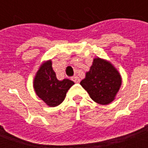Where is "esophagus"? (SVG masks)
Listing matches in <instances>:
<instances>
[{
  "mask_svg": "<svg viewBox=\"0 0 148 148\" xmlns=\"http://www.w3.org/2000/svg\"><path fill=\"white\" fill-rule=\"evenodd\" d=\"M71 79L74 81L75 83H78V82H80V78L77 77V76H74V77H72Z\"/></svg>",
  "mask_w": 148,
  "mask_h": 148,
  "instance_id": "esophagus-1",
  "label": "esophagus"
}]
</instances>
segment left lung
<instances>
[{
  "label": "left lung",
  "mask_w": 148,
  "mask_h": 148,
  "mask_svg": "<svg viewBox=\"0 0 148 148\" xmlns=\"http://www.w3.org/2000/svg\"><path fill=\"white\" fill-rule=\"evenodd\" d=\"M121 83L122 78L117 69L109 61L99 57L93 58L90 71L80 82L90 98L103 106L116 99Z\"/></svg>",
  "instance_id": "1"
}]
</instances>
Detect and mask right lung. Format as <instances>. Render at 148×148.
Listing matches in <instances>:
<instances>
[{
	"label": "right lung",
	"mask_w": 148,
	"mask_h": 148,
	"mask_svg": "<svg viewBox=\"0 0 148 148\" xmlns=\"http://www.w3.org/2000/svg\"><path fill=\"white\" fill-rule=\"evenodd\" d=\"M74 82L64 78L59 81L52 68L51 59L42 62L36 73L33 88L36 95L49 107L59 106Z\"/></svg>",
	"instance_id": "add662e5"
}]
</instances>
